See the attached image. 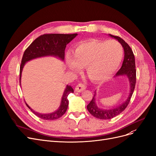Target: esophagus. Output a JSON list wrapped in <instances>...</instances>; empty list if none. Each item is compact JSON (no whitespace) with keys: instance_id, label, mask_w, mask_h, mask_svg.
I'll list each match as a JSON object with an SVG mask.
<instances>
[{"instance_id":"obj_1","label":"esophagus","mask_w":156,"mask_h":156,"mask_svg":"<svg viewBox=\"0 0 156 156\" xmlns=\"http://www.w3.org/2000/svg\"><path fill=\"white\" fill-rule=\"evenodd\" d=\"M85 89H86V87L82 83H80L77 85L76 87H75V91L78 92V93H80V92L83 91Z\"/></svg>"}]
</instances>
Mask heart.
<instances>
[{
    "instance_id": "1",
    "label": "heart",
    "mask_w": 156,
    "mask_h": 156,
    "mask_svg": "<svg viewBox=\"0 0 156 156\" xmlns=\"http://www.w3.org/2000/svg\"><path fill=\"white\" fill-rule=\"evenodd\" d=\"M123 55L122 46L116 40L105 42L93 39L77 44L73 54L67 53L66 63L69 70L74 73L85 67L90 80L100 82L117 70Z\"/></svg>"
}]
</instances>
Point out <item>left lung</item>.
I'll use <instances>...</instances> for the list:
<instances>
[{
  "mask_svg": "<svg viewBox=\"0 0 156 156\" xmlns=\"http://www.w3.org/2000/svg\"><path fill=\"white\" fill-rule=\"evenodd\" d=\"M108 35L112 38H114L122 44L124 49V60L122 63V66L119 70L115 75L114 77H118L119 76H125L127 78L130 83V91L127 98L121 104L111 108L103 109L100 108L97 105L96 102V90L94 91V95L92 98L90 102L87 106L88 111L91 115L96 118L100 119H109L116 117L120 113H122L126 107L128 106L130 102V98L134 93L136 81V71L135 65V58L133 52H132L130 46L127 43H126L124 40L119 37L112 35L108 34Z\"/></svg>",
  "mask_w": 156,
  "mask_h": 156,
  "instance_id": "obj_1",
  "label": "left lung"
}]
</instances>
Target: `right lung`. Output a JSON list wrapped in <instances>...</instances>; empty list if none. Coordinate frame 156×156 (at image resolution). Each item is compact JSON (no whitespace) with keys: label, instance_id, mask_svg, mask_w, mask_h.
Here are the masks:
<instances>
[{"label":"right lung","instance_id":"obj_1","mask_svg":"<svg viewBox=\"0 0 156 156\" xmlns=\"http://www.w3.org/2000/svg\"><path fill=\"white\" fill-rule=\"evenodd\" d=\"M78 35L75 34H45L36 38L26 49L23 55L20 67V85L23 68L26 63L38 58L45 56H54L58 58L62 61L65 58V49L67 44ZM71 93H74V90L71 85H67L62 97L60 105L53 112L42 114L36 112L29 106L25 101L27 107L38 118L45 120H54L58 119L64 114L67 111L69 100L68 95Z\"/></svg>","mask_w":156,"mask_h":156}]
</instances>
